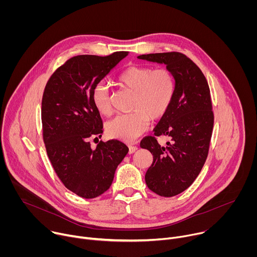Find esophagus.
Instances as JSON below:
<instances>
[{
    "mask_svg": "<svg viewBox=\"0 0 257 257\" xmlns=\"http://www.w3.org/2000/svg\"><path fill=\"white\" fill-rule=\"evenodd\" d=\"M128 148H129V154H130V155H131V154H133V153H135V152L137 151V146H134V145H129Z\"/></svg>",
    "mask_w": 257,
    "mask_h": 257,
    "instance_id": "34e87169",
    "label": "esophagus"
}]
</instances>
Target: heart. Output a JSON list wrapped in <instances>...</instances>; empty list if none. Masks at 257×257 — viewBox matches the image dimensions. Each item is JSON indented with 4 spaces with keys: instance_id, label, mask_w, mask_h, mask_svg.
Masks as SVG:
<instances>
[{
    "instance_id": "b5f03b06",
    "label": "heart",
    "mask_w": 257,
    "mask_h": 257,
    "mask_svg": "<svg viewBox=\"0 0 257 257\" xmlns=\"http://www.w3.org/2000/svg\"><path fill=\"white\" fill-rule=\"evenodd\" d=\"M123 88L134 93L130 114L118 115L105 124L108 137L131 142L148 129L150 118L158 120L169 109L175 93V78L168 69L154 70L148 66L134 65L125 69L118 77ZM91 100L96 111L103 116L112 112L108 87L103 82L94 85Z\"/></svg>"
}]
</instances>
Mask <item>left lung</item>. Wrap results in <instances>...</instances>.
<instances>
[{"label": "left lung", "mask_w": 257, "mask_h": 257, "mask_svg": "<svg viewBox=\"0 0 257 257\" xmlns=\"http://www.w3.org/2000/svg\"><path fill=\"white\" fill-rule=\"evenodd\" d=\"M137 58L166 65L175 78L173 100L155 128V136L140 143L154 156L145 174L146 185L161 196L172 197L192 184L206 161L213 127L210 91L201 70L185 55L171 52ZM161 135L172 140L162 147L156 140Z\"/></svg>", "instance_id": "left-lung-1"}]
</instances>
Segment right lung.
I'll use <instances>...</instances> for the list:
<instances>
[{
  "mask_svg": "<svg viewBox=\"0 0 257 257\" xmlns=\"http://www.w3.org/2000/svg\"><path fill=\"white\" fill-rule=\"evenodd\" d=\"M126 56L128 52L73 57L56 70L44 91L42 122L48 157L65 187L83 198L97 197L109 188L129 151L119 140L100 141L95 149L88 142L102 133L91 91Z\"/></svg>",
  "mask_w": 257,
  "mask_h": 257,
  "instance_id": "obj_1",
  "label": "right lung"
}]
</instances>
